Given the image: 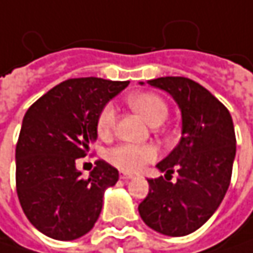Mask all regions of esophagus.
<instances>
[{
  "instance_id": "34e87169",
  "label": "esophagus",
  "mask_w": 253,
  "mask_h": 253,
  "mask_svg": "<svg viewBox=\"0 0 253 253\" xmlns=\"http://www.w3.org/2000/svg\"><path fill=\"white\" fill-rule=\"evenodd\" d=\"M120 178H123V180H130V178H133V174L126 173V171H122V173H120Z\"/></svg>"
}]
</instances>
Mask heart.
Instances as JSON below:
<instances>
[{"label": "heart", "instance_id": "heart-1", "mask_svg": "<svg viewBox=\"0 0 253 253\" xmlns=\"http://www.w3.org/2000/svg\"><path fill=\"white\" fill-rule=\"evenodd\" d=\"M127 104L139 113L149 125L160 126L169 116V107L166 101L151 92H136L127 96ZM116 125V110L111 104L104 105L96 119V131L101 137L111 134ZM158 155V151L154 145H133L120 143L111 148L107 154V158L116 167L126 171H139L148 163L154 161Z\"/></svg>", "mask_w": 253, "mask_h": 253}]
</instances>
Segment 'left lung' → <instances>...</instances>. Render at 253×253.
<instances>
[{
    "mask_svg": "<svg viewBox=\"0 0 253 253\" xmlns=\"http://www.w3.org/2000/svg\"><path fill=\"white\" fill-rule=\"evenodd\" d=\"M148 83L176 101L181 137L157 164L170 178H149V193L137 210L152 230L173 237L186 236L212 217L227 192L236 157L234 126L227 108L187 77H158ZM174 169L179 177L173 183L169 180Z\"/></svg>",
    "mask_w": 253,
    "mask_h": 253,
    "instance_id": "8db88e82",
    "label": "left lung"
}]
</instances>
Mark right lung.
I'll list each match as a JSON object with an SVG mask.
<instances>
[{
  "label": "right lung",
  "instance_id": "obj_1",
  "mask_svg": "<svg viewBox=\"0 0 253 253\" xmlns=\"http://www.w3.org/2000/svg\"><path fill=\"white\" fill-rule=\"evenodd\" d=\"M128 82L69 79L41 96L23 117L16 146V187L27 220L57 240H75L95 226L104 193L119 180L105 161L87 178L76 169L96 140V119Z\"/></svg>",
  "mask_w": 253,
  "mask_h": 253
}]
</instances>
